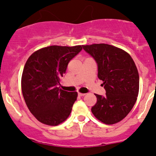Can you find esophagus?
<instances>
[{"mask_svg": "<svg viewBox=\"0 0 156 156\" xmlns=\"http://www.w3.org/2000/svg\"><path fill=\"white\" fill-rule=\"evenodd\" d=\"M78 95L80 96V97H83L84 95H86L85 93H80V92H78Z\"/></svg>", "mask_w": 156, "mask_h": 156, "instance_id": "esophagus-1", "label": "esophagus"}]
</instances>
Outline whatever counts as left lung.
Instances as JSON below:
<instances>
[{"mask_svg": "<svg viewBox=\"0 0 156 156\" xmlns=\"http://www.w3.org/2000/svg\"><path fill=\"white\" fill-rule=\"evenodd\" d=\"M95 59L98 78L103 80L104 96L95 94L97 103L92 112L98 120L113 125L122 120L133 108L139 90L138 69L130 54L108 44L83 45Z\"/></svg>", "mask_w": 156, "mask_h": 156, "instance_id": "left-lung-1", "label": "left lung"}]
</instances>
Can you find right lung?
<instances>
[{
  "label": "right lung",
  "instance_id": "right-lung-1",
  "mask_svg": "<svg viewBox=\"0 0 156 156\" xmlns=\"http://www.w3.org/2000/svg\"><path fill=\"white\" fill-rule=\"evenodd\" d=\"M81 50V45H51L37 50L27 60L21 78L23 95L27 107L40 122L56 126L70 114L78 93L62 90L57 84L69 61Z\"/></svg>",
  "mask_w": 156,
  "mask_h": 156
}]
</instances>
